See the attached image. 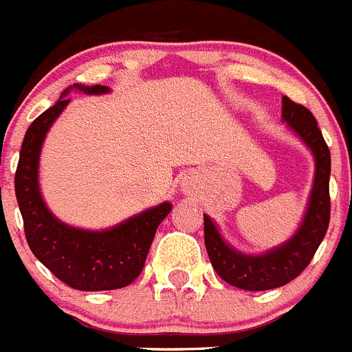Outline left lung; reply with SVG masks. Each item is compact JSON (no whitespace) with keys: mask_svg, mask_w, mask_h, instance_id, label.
<instances>
[{"mask_svg":"<svg viewBox=\"0 0 352 352\" xmlns=\"http://www.w3.org/2000/svg\"><path fill=\"white\" fill-rule=\"evenodd\" d=\"M283 120L289 122L290 129L303 138L316 155V180L311 189L310 204L298 234L282 244L280 248L271 250L264 255H243L232 250L212 219L204 216V237L214 271L234 287L243 290H269L292 282L303 273V269L311 262L324 235L328 232L329 212V173H331V154L317 125L316 117L303 104L282 99Z\"/></svg>","mask_w":352,"mask_h":352,"instance_id":"obj_1","label":"left lung"}]
</instances>
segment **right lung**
Returning <instances> with one entry per match:
<instances>
[{
  "label": "right lung",
  "instance_id": "obj_1",
  "mask_svg": "<svg viewBox=\"0 0 352 352\" xmlns=\"http://www.w3.org/2000/svg\"><path fill=\"white\" fill-rule=\"evenodd\" d=\"M76 87L88 94L108 91V87L100 85ZM67 91L54 106L32 122L21 146L14 182L24 234L33 255L72 289H122L140 276L155 230L172 210V206L164 201L104 232L69 227L49 212L38 191V154L47 129L69 104Z\"/></svg>",
  "mask_w": 352,
  "mask_h": 352
}]
</instances>
